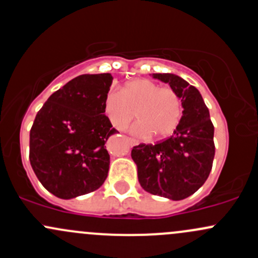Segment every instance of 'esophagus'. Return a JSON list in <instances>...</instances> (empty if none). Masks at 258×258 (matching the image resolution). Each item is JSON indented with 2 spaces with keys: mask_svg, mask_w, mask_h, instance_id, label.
I'll use <instances>...</instances> for the list:
<instances>
[{
  "mask_svg": "<svg viewBox=\"0 0 258 258\" xmlns=\"http://www.w3.org/2000/svg\"><path fill=\"white\" fill-rule=\"evenodd\" d=\"M128 142H130V145H131V146H136V145H138L137 141L134 140V138H128Z\"/></svg>",
  "mask_w": 258,
  "mask_h": 258,
  "instance_id": "1",
  "label": "esophagus"
}]
</instances>
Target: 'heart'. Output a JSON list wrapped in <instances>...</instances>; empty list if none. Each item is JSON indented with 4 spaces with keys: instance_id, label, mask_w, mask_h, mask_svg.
Returning a JSON list of instances; mask_svg holds the SVG:
<instances>
[{
    "instance_id": "obj_1",
    "label": "heart",
    "mask_w": 258,
    "mask_h": 258,
    "mask_svg": "<svg viewBox=\"0 0 258 258\" xmlns=\"http://www.w3.org/2000/svg\"><path fill=\"white\" fill-rule=\"evenodd\" d=\"M104 110L111 124L118 131L137 122L132 132L138 137L163 138L173 134L181 118V100L170 88H162L150 79H135L122 88L121 93L108 91L104 100Z\"/></svg>"
}]
</instances>
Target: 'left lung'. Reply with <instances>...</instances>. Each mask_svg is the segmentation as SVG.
<instances>
[{"label":"left lung","instance_id":"1","mask_svg":"<svg viewBox=\"0 0 258 258\" xmlns=\"http://www.w3.org/2000/svg\"><path fill=\"white\" fill-rule=\"evenodd\" d=\"M168 84L181 100L183 116L173 135L156 145L132 148L138 181L148 193L181 200L205 183L213 167L215 146L210 113L197 88L175 74H152Z\"/></svg>","mask_w":258,"mask_h":258}]
</instances>
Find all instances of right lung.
<instances>
[{"label":"right lung","instance_id":"1","mask_svg":"<svg viewBox=\"0 0 258 258\" xmlns=\"http://www.w3.org/2000/svg\"><path fill=\"white\" fill-rule=\"evenodd\" d=\"M111 74H84L51 94L29 134V161L38 180L60 199L91 193L107 177L105 147L115 135L104 100Z\"/></svg>","mask_w":258,"mask_h":258}]
</instances>
